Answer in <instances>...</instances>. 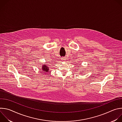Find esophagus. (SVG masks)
<instances>
[{
	"instance_id": "esophagus-1",
	"label": "esophagus",
	"mask_w": 122,
	"mask_h": 122,
	"mask_svg": "<svg viewBox=\"0 0 122 122\" xmlns=\"http://www.w3.org/2000/svg\"><path fill=\"white\" fill-rule=\"evenodd\" d=\"M62 60H66V58H62Z\"/></svg>"
}]
</instances>
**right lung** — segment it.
I'll return each mask as SVG.
<instances>
[{"instance_id":"add662e5","label":"right lung","mask_w":122,"mask_h":122,"mask_svg":"<svg viewBox=\"0 0 122 122\" xmlns=\"http://www.w3.org/2000/svg\"><path fill=\"white\" fill-rule=\"evenodd\" d=\"M41 69H42V71L43 73L46 74L48 71H49V68L46 65H43L42 66Z\"/></svg>"}]
</instances>
